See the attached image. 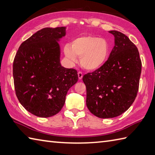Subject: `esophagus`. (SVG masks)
Wrapping results in <instances>:
<instances>
[{"instance_id":"34e87169","label":"esophagus","mask_w":155,"mask_h":155,"mask_svg":"<svg viewBox=\"0 0 155 155\" xmlns=\"http://www.w3.org/2000/svg\"><path fill=\"white\" fill-rule=\"evenodd\" d=\"M78 78H79V80H82V78H83V74L81 73V71H79L78 73Z\"/></svg>"}]
</instances>
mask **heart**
<instances>
[{"instance_id": "obj_1", "label": "heart", "mask_w": 155, "mask_h": 155, "mask_svg": "<svg viewBox=\"0 0 155 155\" xmlns=\"http://www.w3.org/2000/svg\"><path fill=\"white\" fill-rule=\"evenodd\" d=\"M66 58L75 62L76 57L80 58L81 65L87 71H96L103 66L108 60L110 45L106 39L87 35L75 38L71 46L64 48Z\"/></svg>"}]
</instances>
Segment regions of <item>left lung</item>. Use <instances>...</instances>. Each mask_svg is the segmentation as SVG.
I'll use <instances>...</instances> for the list:
<instances>
[{
    "instance_id": "1",
    "label": "left lung",
    "mask_w": 155,
    "mask_h": 155,
    "mask_svg": "<svg viewBox=\"0 0 155 155\" xmlns=\"http://www.w3.org/2000/svg\"><path fill=\"white\" fill-rule=\"evenodd\" d=\"M114 47L100 69L84 75L86 105L94 116L111 118L121 115L137 97L142 63L137 47L119 31H110Z\"/></svg>"
}]
</instances>
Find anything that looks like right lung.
<instances>
[{"label": "right lung", "instance_id": "1", "mask_svg": "<svg viewBox=\"0 0 155 155\" xmlns=\"http://www.w3.org/2000/svg\"><path fill=\"white\" fill-rule=\"evenodd\" d=\"M66 27L43 28L21 43L13 62L16 95L33 115L48 118L61 111L69 88L77 83L75 69L63 67L58 42Z\"/></svg>", "mask_w": 155, "mask_h": 155}]
</instances>
